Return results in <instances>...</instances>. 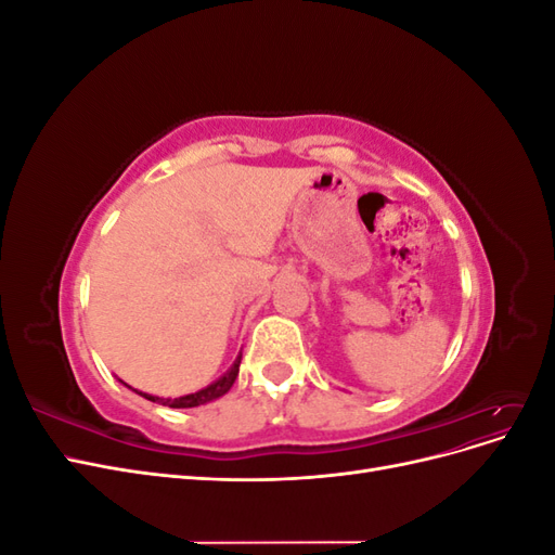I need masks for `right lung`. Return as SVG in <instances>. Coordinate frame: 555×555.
Wrapping results in <instances>:
<instances>
[{
    "instance_id": "add662e5",
    "label": "right lung",
    "mask_w": 555,
    "mask_h": 555,
    "mask_svg": "<svg viewBox=\"0 0 555 555\" xmlns=\"http://www.w3.org/2000/svg\"><path fill=\"white\" fill-rule=\"evenodd\" d=\"M241 359H243V354H238L236 357V361H233V365L229 367V371L220 377V379H215L212 384H208L206 389H201V391H196V393H188V396H180V398H159V396H150V393H143V391H137L139 396H143V398H147V400H153V402H159V405H169V408H178V410H182V408H198V405H206V402H212V400H217V398H222L231 386H233V382H236V377H238V367H241ZM125 384V382H122ZM127 386V384H125Z\"/></svg>"
}]
</instances>
